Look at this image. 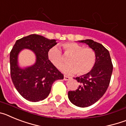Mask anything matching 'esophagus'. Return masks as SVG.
<instances>
[{
  "label": "esophagus",
  "mask_w": 126,
  "mask_h": 126,
  "mask_svg": "<svg viewBox=\"0 0 126 126\" xmlns=\"http://www.w3.org/2000/svg\"><path fill=\"white\" fill-rule=\"evenodd\" d=\"M64 79L65 81H68V80L70 79V78L68 76H64Z\"/></svg>",
  "instance_id": "obj_1"
}]
</instances>
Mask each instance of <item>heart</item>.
<instances>
[{
  "instance_id": "b5f03b06",
  "label": "heart",
  "mask_w": 126,
  "mask_h": 126,
  "mask_svg": "<svg viewBox=\"0 0 126 126\" xmlns=\"http://www.w3.org/2000/svg\"><path fill=\"white\" fill-rule=\"evenodd\" d=\"M64 54L69 55V63L62 65L60 70L66 74L78 73L83 75L89 73L96 62V53L91 48H83L82 45L74 42H67L62 44ZM48 59L53 65L58 67L64 62L62 52L57 47L50 48L47 53Z\"/></svg>"
}]
</instances>
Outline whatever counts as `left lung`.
I'll use <instances>...</instances> for the list:
<instances>
[{
    "label": "left lung",
    "mask_w": 126,
    "mask_h": 126,
    "mask_svg": "<svg viewBox=\"0 0 126 126\" xmlns=\"http://www.w3.org/2000/svg\"><path fill=\"white\" fill-rule=\"evenodd\" d=\"M85 43L96 53L94 67L87 74L75 79L80 83L76 91L68 92L70 102L79 107H87L102 97L109 87L113 65L110 53L102 44L92 40L78 41Z\"/></svg>",
    "instance_id": "left-lung-1"
}]
</instances>
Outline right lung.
<instances>
[{"label": "right lung", "instance_id": "1", "mask_svg": "<svg viewBox=\"0 0 126 126\" xmlns=\"http://www.w3.org/2000/svg\"><path fill=\"white\" fill-rule=\"evenodd\" d=\"M57 43L55 40L34 34L16 42L10 53L11 79L17 92L26 100L33 102L43 100L49 95L53 82L64 79V75L48 59V51ZM24 49L32 50L36 61L33 65L21 68L18 56Z\"/></svg>", "mask_w": 126, "mask_h": 126}]
</instances>
